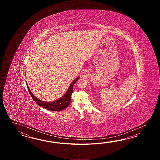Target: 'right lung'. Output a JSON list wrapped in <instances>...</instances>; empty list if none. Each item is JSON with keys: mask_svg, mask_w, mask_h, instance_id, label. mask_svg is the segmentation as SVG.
<instances>
[{"mask_svg": "<svg viewBox=\"0 0 160 160\" xmlns=\"http://www.w3.org/2000/svg\"><path fill=\"white\" fill-rule=\"evenodd\" d=\"M79 78V77H77L75 80H74V81L72 82L70 86H69L68 91L65 93V95H63V97H62L61 98L58 99L54 102H44V101H41L40 99H38L30 92V90L29 89L28 86L27 85V82H26V84H27L28 92H30V94L31 96V97L32 98L34 101H35V102H36L38 105L43 108L44 109L54 111V112H57V111L59 112V111H61L62 110L66 109L69 105L70 103L71 102L72 93L73 92L72 91L73 86L75 84V82L78 80Z\"/></svg>", "mask_w": 160, "mask_h": 160, "instance_id": "obj_1", "label": "right lung"}]
</instances>
